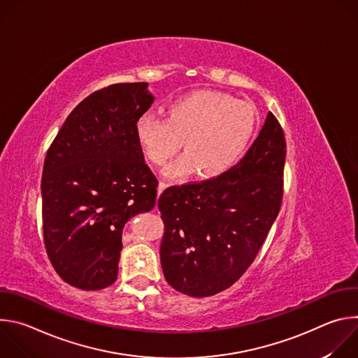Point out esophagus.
I'll return each instance as SVG.
<instances>
[{"label":"esophagus","instance_id":"obj_1","mask_svg":"<svg viewBox=\"0 0 358 358\" xmlns=\"http://www.w3.org/2000/svg\"><path fill=\"white\" fill-rule=\"evenodd\" d=\"M169 187V184L167 182H164V181H160L159 182V187H157V192H159V195L166 189Z\"/></svg>","mask_w":358,"mask_h":358}]
</instances>
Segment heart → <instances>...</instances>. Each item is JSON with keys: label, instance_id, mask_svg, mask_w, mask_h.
I'll return each instance as SVG.
<instances>
[{"label": "heart", "instance_id": "heart-1", "mask_svg": "<svg viewBox=\"0 0 358 358\" xmlns=\"http://www.w3.org/2000/svg\"><path fill=\"white\" fill-rule=\"evenodd\" d=\"M258 116L246 100L218 90H196L169 105L166 119L152 113L140 116L134 133L144 156L164 166L181 147L184 155L164 174L184 178L195 171L203 178L227 173L249 145Z\"/></svg>", "mask_w": 358, "mask_h": 358}]
</instances>
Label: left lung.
Here are the masks:
<instances>
[{
	"label": "left lung",
	"mask_w": 358,
	"mask_h": 358,
	"mask_svg": "<svg viewBox=\"0 0 358 358\" xmlns=\"http://www.w3.org/2000/svg\"><path fill=\"white\" fill-rule=\"evenodd\" d=\"M285 159V134L269 112L238 164L220 177L169 187L160 195V259L169 285L207 297L245 273L279 214Z\"/></svg>",
	"instance_id": "obj_1"
}]
</instances>
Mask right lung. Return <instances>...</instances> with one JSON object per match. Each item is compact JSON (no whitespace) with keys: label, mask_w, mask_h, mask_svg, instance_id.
Wrapping results in <instances>:
<instances>
[{"label":"right lung","mask_w":358,"mask_h":358,"mask_svg":"<svg viewBox=\"0 0 358 358\" xmlns=\"http://www.w3.org/2000/svg\"><path fill=\"white\" fill-rule=\"evenodd\" d=\"M148 83L100 89L71 112L42 171V227L58 275L82 290L117 279L126 222L152 210L159 181L144 162L134 126L155 101Z\"/></svg>","instance_id":"1"}]
</instances>
